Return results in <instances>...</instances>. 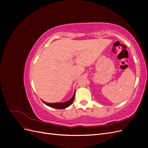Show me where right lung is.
<instances>
[{"label":"right lung","instance_id":"right-lung-1","mask_svg":"<svg viewBox=\"0 0 148 148\" xmlns=\"http://www.w3.org/2000/svg\"><path fill=\"white\" fill-rule=\"evenodd\" d=\"M75 91L74 92V95L73 96V97L71 98V99L65 102H56V103H48L46 102H44L43 101H42L43 102V103H44L46 105L51 107H53V108H56V109H64L66 108V107H69L71 103L73 102V101L75 99Z\"/></svg>","mask_w":148,"mask_h":148}]
</instances>
